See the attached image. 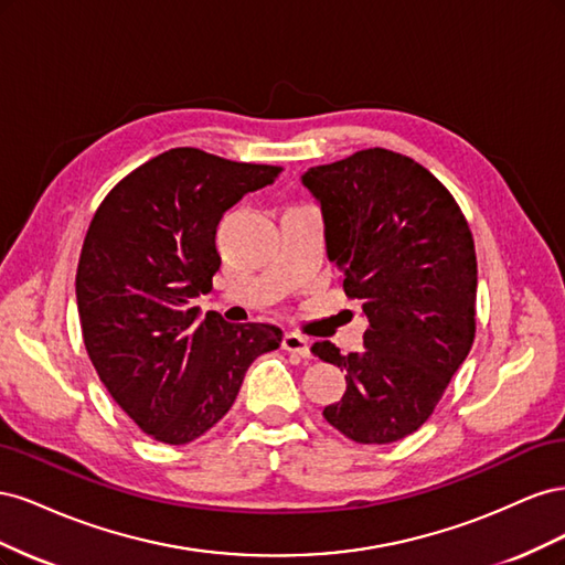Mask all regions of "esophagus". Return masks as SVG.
<instances>
[{"label":"esophagus","mask_w":565,"mask_h":565,"mask_svg":"<svg viewBox=\"0 0 565 565\" xmlns=\"http://www.w3.org/2000/svg\"><path fill=\"white\" fill-rule=\"evenodd\" d=\"M282 349L287 353H292L297 358H311V349H309V339L297 334V332H287L282 337Z\"/></svg>","instance_id":"obj_1"}]
</instances>
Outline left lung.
<instances>
[{
	"label": "left lung",
	"mask_w": 565,
	"mask_h": 565,
	"mask_svg": "<svg viewBox=\"0 0 565 565\" xmlns=\"http://www.w3.org/2000/svg\"><path fill=\"white\" fill-rule=\"evenodd\" d=\"M303 185L320 202L344 292L370 320L361 355L330 341L311 347L347 370V393L322 417L363 446L401 440L431 417L471 351L473 235L448 188L386 148L311 167Z\"/></svg>",
	"instance_id": "left-lung-1"
}]
</instances>
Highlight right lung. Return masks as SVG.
<instances>
[{"label":"right lung","mask_w":565,"mask_h":565,"mask_svg":"<svg viewBox=\"0 0 565 565\" xmlns=\"http://www.w3.org/2000/svg\"><path fill=\"white\" fill-rule=\"evenodd\" d=\"M280 172L172 148L129 172L92 218L75 278L84 347L115 403L167 446L207 434L254 358L282 344L276 324L200 318L193 306L221 266V216Z\"/></svg>","instance_id":"1"}]
</instances>
